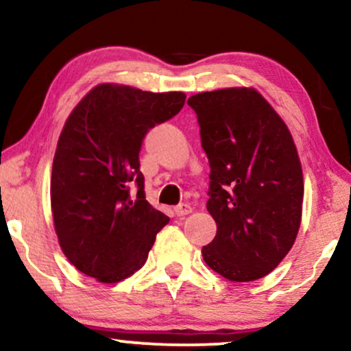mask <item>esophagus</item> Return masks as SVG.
I'll list each match as a JSON object with an SVG mask.
<instances>
[{
    "mask_svg": "<svg viewBox=\"0 0 351 351\" xmlns=\"http://www.w3.org/2000/svg\"><path fill=\"white\" fill-rule=\"evenodd\" d=\"M173 210H175L176 216H178V217H183V216H186V214L191 213L193 208H191V206H189V204H186V202H181V204L176 206V208L173 209Z\"/></svg>",
    "mask_w": 351,
    "mask_h": 351,
    "instance_id": "1",
    "label": "esophagus"
}]
</instances>
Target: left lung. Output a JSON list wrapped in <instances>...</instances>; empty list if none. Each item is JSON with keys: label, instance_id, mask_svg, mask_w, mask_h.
I'll use <instances>...</instances> for the list:
<instances>
[{"label": "left lung", "instance_id": "1", "mask_svg": "<svg viewBox=\"0 0 351 351\" xmlns=\"http://www.w3.org/2000/svg\"><path fill=\"white\" fill-rule=\"evenodd\" d=\"M208 155V210L217 234L202 247L209 268L247 282L271 273L296 240L302 168L289 129L253 88L206 91L188 99Z\"/></svg>", "mask_w": 351, "mask_h": 351}]
</instances>
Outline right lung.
I'll list each match as a JSON object with an SVG mask.
<instances>
[{
	"label": "right lung",
	"instance_id": "obj_1",
	"mask_svg": "<svg viewBox=\"0 0 351 351\" xmlns=\"http://www.w3.org/2000/svg\"><path fill=\"white\" fill-rule=\"evenodd\" d=\"M181 91L98 84L71 111L55 150L50 202L62 252L101 282L129 278L170 219L143 191L142 142L184 106Z\"/></svg>",
	"mask_w": 351,
	"mask_h": 351
}]
</instances>
